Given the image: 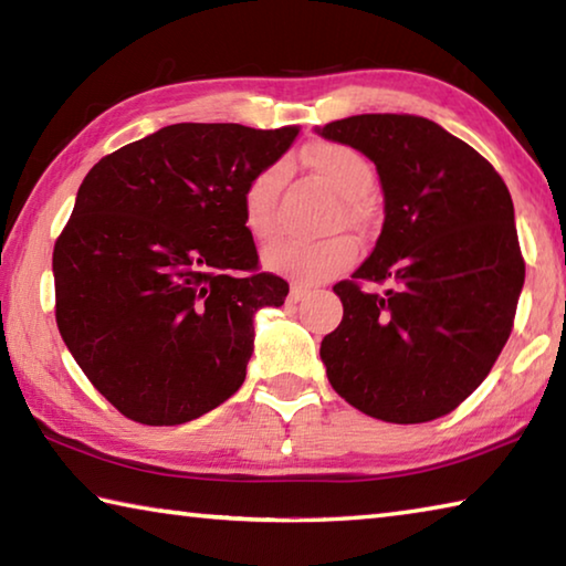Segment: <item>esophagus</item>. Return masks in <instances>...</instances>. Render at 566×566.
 <instances>
[{"label": "esophagus", "instance_id": "esophagus-1", "mask_svg": "<svg viewBox=\"0 0 566 566\" xmlns=\"http://www.w3.org/2000/svg\"><path fill=\"white\" fill-rule=\"evenodd\" d=\"M306 294H310V290H306V286H302V284L290 286V302H300V300H304Z\"/></svg>", "mask_w": 566, "mask_h": 566}]
</instances>
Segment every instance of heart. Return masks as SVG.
Wrapping results in <instances>:
<instances>
[{
    "label": "heart",
    "instance_id": "heart-1",
    "mask_svg": "<svg viewBox=\"0 0 566 566\" xmlns=\"http://www.w3.org/2000/svg\"><path fill=\"white\" fill-rule=\"evenodd\" d=\"M304 165L342 197L347 219L359 217L357 197L371 187V165L357 149L337 142H317L302 155ZM276 195H280V167H264L249 177L242 189V222L254 239H270L276 232ZM357 247L347 234L319 239L284 237L264 249L262 262L270 272L300 284H319L354 262Z\"/></svg>",
    "mask_w": 566,
    "mask_h": 566
}]
</instances>
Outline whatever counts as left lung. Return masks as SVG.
Segmentation results:
<instances>
[{
    "label": "left lung",
    "mask_w": 566,
    "mask_h": 566,
    "mask_svg": "<svg viewBox=\"0 0 566 566\" xmlns=\"http://www.w3.org/2000/svg\"><path fill=\"white\" fill-rule=\"evenodd\" d=\"M317 132L375 161L385 191L375 252L334 284L344 317L319 349L329 385L381 421L444 417L514 327L524 256L510 189L476 149L415 114H357Z\"/></svg>",
    "instance_id": "left-lung-1"
}]
</instances>
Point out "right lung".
Returning a JSON list of instances; mask_svg holds the SVG:
<instances>
[{"label":"right lung","instance_id":"1","mask_svg":"<svg viewBox=\"0 0 566 566\" xmlns=\"http://www.w3.org/2000/svg\"><path fill=\"white\" fill-rule=\"evenodd\" d=\"M296 134L169 124L84 177L52 254L56 327L127 419L185 424L242 387L254 312L290 294L260 272L242 189Z\"/></svg>","mask_w":566,"mask_h":566}]
</instances>
